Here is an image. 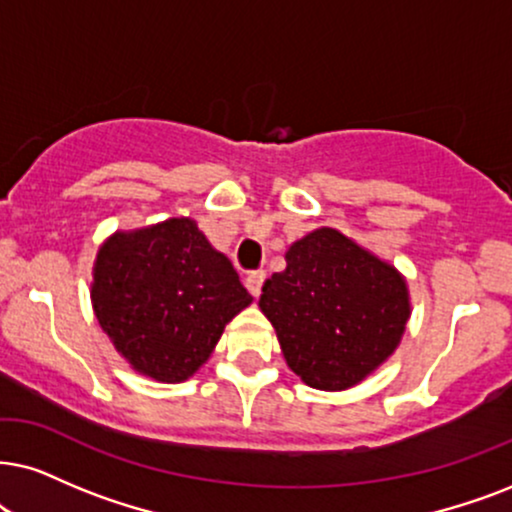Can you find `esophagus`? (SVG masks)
<instances>
[{"mask_svg":"<svg viewBox=\"0 0 512 512\" xmlns=\"http://www.w3.org/2000/svg\"><path fill=\"white\" fill-rule=\"evenodd\" d=\"M264 281H267V271H262V269H257V271H250L248 278H245V288H248L250 293L257 297V295L262 293V286H264Z\"/></svg>","mask_w":512,"mask_h":512,"instance_id":"1","label":"esophagus"}]
</instances>
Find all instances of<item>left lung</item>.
Masks as SVG:
<instances>
[{
	"mask_svg": "<svg viewBox=\"0 0 512 512\" xmlns=\"http://www.w3.org/2000/svg\"><path fill=\"white\" fill-rule=\"evenodd\" d=\"M264 283L260 309L293 373L316 390H347L399 345L409 321L404 278L335 229H316Z\"/></svg>",
	"mask_w": 512,
	"mask_h": 512,
	"instance_id": "1",
	"label": "left lung"
}]
</instances>
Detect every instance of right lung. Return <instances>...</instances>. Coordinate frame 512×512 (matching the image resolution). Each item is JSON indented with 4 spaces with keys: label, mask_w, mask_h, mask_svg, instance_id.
I'll return each instance as SVG.
<instances>
[{
    "label": "right lung",
    "mask_w": 512,
    "mask_h": 512,
    "mask_svg": "<svg viewBox=\"0 0 512 512\" xmlns=\"http://www.w3.org/2000/svg\"><path fill=\"white\" fill-rule=\"evenodd\" d=\"M94 314L139 373L181 383L208 361L252 297L193 219H167L101 245Z\"/></svg>",
    "instance_id": "obj_1"
}]
</instances>
